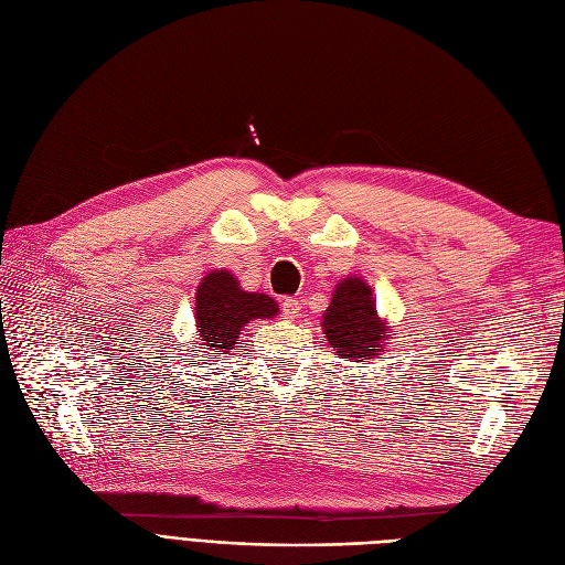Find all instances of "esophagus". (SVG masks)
Returning a JSON list of instances; mask_svg holds the SVG:
<instances>
[{
	"instance_id": "34e87169",
	"label": "esophagus",
	"mask_w": 565,
	"mask_h": 565,
	"mask_svg": "<svg viewBox=\"0 0 565 565\" xmlns=\"http://www.w3.org/2000/svg\"><path fill=\"white\" fill-rule=\"evenodd\" d=\"M280 308H282L285 320H295L297 315L301 312V303H299L297 299H291V297H285V299H282V303H280Z\"/></svg>"
}]
</instances>
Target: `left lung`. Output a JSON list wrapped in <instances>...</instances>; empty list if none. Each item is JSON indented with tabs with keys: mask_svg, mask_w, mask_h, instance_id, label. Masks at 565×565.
Masks as SVG:
<instances>
[{
	"mask_svg": "<svg viewBox=\"0 0 565 565\" xmlns=\"http://www.w3.org/2000/svg\"><path fill=\"white\" fill-rule=\"evenodd\" d=\"M322 329L338 356L354 361L373 359L387 335H392L385 322L377 318L371 287L359 278L338 282Z\"/></svg>",
	"mask_w": 565,
	"mask_h": 565,
	"instance_id": "left-lung-1",
	"label": "left lung"
}]
</instances>
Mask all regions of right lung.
Here are the masks:
<instances>
[{"instance_id":"1","label":"right lung","mask_w":565,"mask_h":565,"mask_svg":"<svg viewBox=\"0 0 565 565\" xmlns=\"http://www.w3.org/2000/svg\"><path fill=\"white\" fill-rule=\"evenodd\" d=\"M278 315V303L255 291H243L230 270H213L196 289V324L211 354H227L250 320Z\"/></svg>"}]
</instances>
